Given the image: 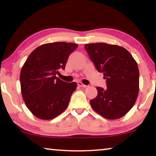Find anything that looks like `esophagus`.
Listing matches in <instances>:
<instances>
[{"instance_id":"34e87169","label":"esophagus","mask_w":156,"mask_h":156,"mask_svg":"<svg viewBox=\"0 0 156 156\" xmlns=\"http://www.w3.org/2000/svg\"><path fill=\"white\" fill-rule=\"evenodd\" d=\"M78 85L79 86V87H87V85H84L83 84V83H82L81 82H78Z\"/></svg>"}]
</instances>
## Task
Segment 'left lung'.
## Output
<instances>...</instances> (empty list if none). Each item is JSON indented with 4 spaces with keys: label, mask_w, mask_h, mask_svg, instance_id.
<instances>
[{
    "label": "left lung",
    "mask_w": 156,
    "mask_h": 156,
    "mask_svg": "<svg viewBox=\"0 0 156 156\" xmlns=\"http://www.w3.org/2000/svg\"><path fill=\"white\" fill-rule=\"evenodd\" d=\"M85 48L97 71L104 73L107 88L97 87L92 108L102 117L115 120L124 116L137 99L139 71L137 63L124 48L99 43L85 44Z\"/></svg>",
    "instance_id": "1"
}]
</instances>
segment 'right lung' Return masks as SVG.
I'll list each match as a JSON object with an SVG mask.
<instances>
[{
	"mask_svg": "<svg viewBox=\"0 0 156 156\" xmlns=\"http://www.w3.org/2000/svg\"><path fill=\"white\" fill-rule=\"evenodd\" d=\"M78 44L55 42L35 49L23 65L20 85L23 99L29 111L39 119L51 120L69 105L77 83H65L56 75L65 69L69 55Z\"/></svg>",
	"mask_w": 156,
	"mask_h": 156,
	"instance_id": "add662e5",
	"label": "right lung"
}]
</instances>
